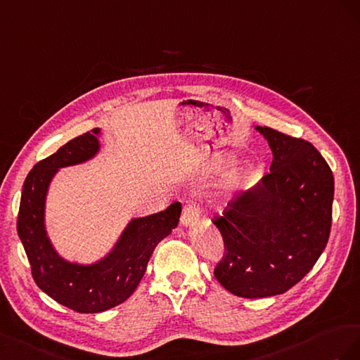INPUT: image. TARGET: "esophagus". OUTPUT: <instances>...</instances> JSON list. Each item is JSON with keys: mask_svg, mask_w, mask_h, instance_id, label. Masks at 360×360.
I'll return each instance as SVG.
<instances>
[{"mask_svg": "<svg viewBox=\"0 0 360 360\" xmlns=\"http://www.w3.org/2000/svg\"><path fill=\"white\" fill-rule=\"evenodd\" d=\"M199 221V208L194 203H188L184 207L181 215V224L186 228H191Z\"/></svg>", "mask_w": 360, "mask_h": 360, "instance_id": "1", "label": "esophagus"}]
</instances>
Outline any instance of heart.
Here are the masks:
<instances>
[{"instance_id": "heart-1", "label": "heart", "mask_w": 360, "mask_h": 360, "mask_svg": "<svg viewBox=\"0 0 360 360\" xmlns=\"http://www.w3.org/2000/svg\"><path fill=\"white\" fill-rule=\"evenodd\" d=\"M215 161H219V162H224V161H226V157H224V155H219L217 158H215Z\"/></svg>"}]
</instances>
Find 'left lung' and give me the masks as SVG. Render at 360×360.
<instances>
[{
    "instance_id": "1",
    "label": "left lung",
    "mask_w": 360,
    "mask_h": 360,
    "mask_svg": "<svg viewBox=\"0 0 360 360\" xmlns=\"http://www.w3.org/2000/svg\"><path fill=\"white\" fill-rule=\"evenodd\" d=\"M273 153L270 173L214 220L224 241L215 279L243 299L279 295L320 258L332 226L333 173L309 141L255 127Z\"/></svg>"
}]
</instances>
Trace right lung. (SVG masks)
Wrapping results in <instances>:
<instances>
[{"label": "right lung", "mask_w": 360, "mask_h": 360, "mask_svg": "<svg viewBox=\"0 0 360 360\" xmlns=\"http://www.w3.org/2000/svg\"><path fill=\"white\" fill-rule=\"evenodd\" d=\"M101 128L68 141L39 161L27 174L18 215V235L32 265L33 279L51 299L72 311L98 314L125 302L136 291L157 244L176 228L181 203L136 217L125 226L107 255L95 262L69 261L51 241L46 198L60 169L94 160L101 150Z\"/></svg>", "instance_id": "add662e5"}]
</instances>
